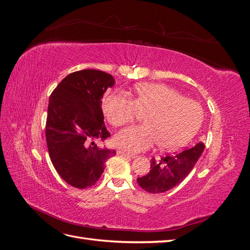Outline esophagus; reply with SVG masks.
Here are the masks:
<instances>
[{
	"instance_id": "esophagus-1",
	"label": "esophagus",
	"mask_w": 250,
	"mask_h": 250,
	"mask_svg": "<svg viewBox=\"0 0 250 250\" xmlns=\"http://www.w3.org/2000/svg\"><path fill=\"white\" fill-rule=\"evenodd\" d=\"M117 154H118V155H120V156L127 157V158H133V157H134L132 154H129V153H127V152H124V151H121V150H119V151H118Z\"/></svg>"
}]
</instances>
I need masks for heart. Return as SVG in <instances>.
Returning a JSON list of instances; mask_svg holds the SVG:
<instances>
[{
    "label": "heart",
    "mask_w": 250,
    "mask_h": 250,
    "mask_svg": "<svg viewBox=\"0 0 250 250\" xmlns=\"http://www.w3.org/2000/svg\"><path fill=\"white\" fill-rule=\"evenodd\" d=\"M102 109L108 122L122 126L139 113L145 125L130 126L115 137L117 147L128 153L147 150L158 142L164 150H176L190 141L203 121L201 105L163 83H143L135 87L133 100L124 94L105 98Z\"/></svg>",
    "instance_id": "1"
}]
</instances>
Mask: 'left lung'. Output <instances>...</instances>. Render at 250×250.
Returning a JSON list of instances; mask_svg holds the SVG:
<instances>
[{
    "mask_svg": "<svg viewBox=\"0 0 250 250\" xmlns=\"http://www.w3.org/2000/svg\"><path fill=\"white\" fill-rule=\"evenodd\" d=\"M204 150V144L181 150L174 154H167L158 160H151V170L147 175L139 177L138 184L144 190L152 193H164L171 190L183 181L197 163Z\"/></svg>",
    "mask_w": 250,
    "mask_h": 250,
    "instance_id": "obj_1",
    "label": "left lung"
}]
</instances>
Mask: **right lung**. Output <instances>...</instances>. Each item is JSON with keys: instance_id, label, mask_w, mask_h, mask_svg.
Masks as SVG:
<instances>
[{"instance_id": "add662e5", "label": "right lung", "mask_w": 250, "mask_h": 250, "mask_svg": "<svg viewBox=\"0 0 250 250\" xmlns=\"http://www.w3.org/2000/svg\"><path fill=\"white\" fill-rule=\"evenodd\" d=\"M115 85L110 74L98 70L74 72L62 79L49 99L46 139L51 162L65 183L77 188L94 186L115 150L95 141L110 133L104 125L102 98Z\"/></svg>"}]
</instances>
